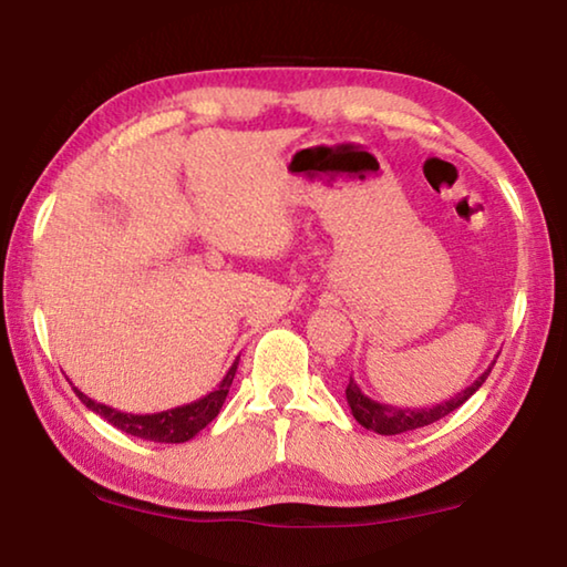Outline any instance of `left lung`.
I'll list each match as a JSON object with an SVG mask.
<instances>
[{"mask_svg": "<svg viewBox=\"0 0 567 567\" xmlns=\"http://www.w3.org/2000/svg\"><path fill=\"white\" fill-rule=\"evenodd\" d=\"M493 364L473 382V385L465 388L463 392H457L455 398L440 402V405H433V408H415V410H412V408L382 405V402L364 395L358 382H354L352 378L348 382V390H344V398H348L352 417L358 420L362 427L375 430V433H380V435H400V433H408V430L433 425V422L443 420L445 415H450V412L457 410L467 398H473L475 392L483 388V382L487 380V375H491Z\"/></svg>", "mask_w": 567, "mask_h": 567, "instance_id": "1", "label": "left lung"}]
</instances>
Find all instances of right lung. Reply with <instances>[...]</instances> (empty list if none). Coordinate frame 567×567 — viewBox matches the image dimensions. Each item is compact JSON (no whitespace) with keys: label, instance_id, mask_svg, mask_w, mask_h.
Segmentation results:
<instances>
[{"label":"right lung","instance_id":"right-lung-1","mask_svg":"<svg viewBox=\"0 0 567 567\" xmlns=\"http://www.w3.org/2000/svg\"><path fill=\"white\" fill-rule=\"evenodd\" d=\"M237 364H239V358L233 362V368L227 370L223 382H219L213 392H207L205 398L187 402V405L172 408V410L152 412V415H132V412H122L110 405H102V402H94L92 398L84 395L82 390L74 388V392L84 405H87L92 412H97L100 417L112 422V425L122 430V433L142 437V440H152V443H187V440L195 437L199 430H205L209 422L217 417V412L223 410L229 385H233L235 380Z\"/></svg>","mask_w":567,"mask_h":567}]
</instances>
